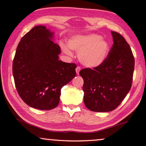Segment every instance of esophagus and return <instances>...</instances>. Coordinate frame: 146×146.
<instances>
[{"mask_svg": "<svg viewBox=\"0 0 146 146\" xmlns=\"http://www.w3.org/2000/svg\"><path fill=\"white\" fill-rule=\"evenodd\" d=\"M81 70V68L80 67V66H77L76 68V73L77 75H79V72H80V71Z\"/></svg>", "mask_w": 146, "mask_h": 146, "instance_id": "esophagus-1", "label": "esophagus"}]
</instances>
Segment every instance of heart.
Wrapping results in <instances>:
<instances>
[{
	"instance_id": "heart-1",
	"label": "heart",
	"mask_w": 146,
	"mask_h": 146,
	"mask_svg": "<svg viewBox=\"0 0 146 146\" xmlns=\"http://www.w3.org/2000/svg\"><path fill=\"white\" fill-rule=\"evenodd\" d=\"M71 50L78 52V58L81 64L87 68H97L104 62L110 52V46L101 36L95 34L76 35L68 41ZM65 54L71 55L68 46H63Z\"/></svg>"
}]
</instances>
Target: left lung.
Returning <instances> with one entry per match:
<instances>
[{"instance_id": "left-lung-1", "label": "left lung", "mask_w": 146, "mask_h": 146, "mask_svg": "<svg viewBox=\"0 0 146 146\" xmlns=\"http://www.w3.org/2000/svg\"><path fill=\"white\" fill-rule=\"evenodd\" d=\"M111 34L113 44L105 61L93 70L80 71L85 105L93 112L115 109L128 93L133 80L135 59L131 48L120 34Z\"/></svg>"}]
</instances>
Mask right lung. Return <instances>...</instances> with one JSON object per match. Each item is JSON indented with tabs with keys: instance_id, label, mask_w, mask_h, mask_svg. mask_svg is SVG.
Here are the masks:
<instances>
[{
	"instance_id": "obj_1",
	"label": "right lung",
	"mask_w": 146,
	"mask_h": 146,
	"mask_svg": "<svg viewBox=\"0 0 146 146\" xmlns=\"http://www.w3.org/2000/svg\"><path fill=\"white\" fill-rule=\"evenodd\" d=\"M53 37L45 26H35L21 39L13 59L18 94L26 104L39 110L56 107L62 87L76 76L75 64L59 60L60 48Z\"/></svg>"
}]
</instances>
